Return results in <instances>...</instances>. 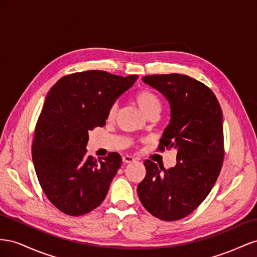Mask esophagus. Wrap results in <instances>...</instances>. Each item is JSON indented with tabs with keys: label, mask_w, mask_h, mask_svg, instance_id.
<instances>
[{
	"label": "esophagus",
	"mask_w": 257,
	"mask_h": 257,
	"mask_svg": "<svg viewBox=\"0 0 257 257\" xmlns=\"http://www.w3.org/2000/svg\"><path fill=\"white\" fill-rule=\"evenodd\" d=\"M136 159L133 157V156H130V155H124V156H122V161L124 164H129V163H134Z\"/></svg>",
	"instance_id": "1"
}]
</instances>
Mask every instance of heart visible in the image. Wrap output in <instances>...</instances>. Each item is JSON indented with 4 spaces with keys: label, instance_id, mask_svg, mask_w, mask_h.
Segmentation results:
<instances>
[{
    "label": "heart",
    "instance_id": "b5f03b06",
    "mask_svg": "<svg viewBox=\"0 0 257 257\" xmlns=\"http://www.w3.org/2000/svg\"><path fill=\"white\" fill-rule=\"evenodd\" d=\"M135 100L137 102L138 106L140 107L143 114L148 115L152 112H160L161 109V102L159 98L156 96L155 93L150 91V90H141L136 93ZM117 111V105L113 104L111 107L108 108L107 116L108 118H113Z\"/></svg>",
    "mask_w": 257,
    "mask_h": 257
}]
</instances>
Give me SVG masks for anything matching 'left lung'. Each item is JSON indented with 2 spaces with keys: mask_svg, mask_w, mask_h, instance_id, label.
<instances>
[{
  "mask_svg": "<svg viewBox=\"0 0 257 257\" xmlns=\"http://www.w3.org/2000/svg\"><path fill=\"white\" fill-rule=\"evenodd\" d=\"M142 79L169 103L170 120L161 136L160 149L177 151V165L166 170L145 160L146 174L138 185V196L152 215L177 221L206 199L222 169V109L210 88L187 75H149Z\"/></svg>",
  "mask_w": 257,
  "mask_h": 257,
  "instance_id": "left-lung-1",
  "label": "left lung"
}]
</instances>
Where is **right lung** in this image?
I'll return each instance as SVG.
<instances>
[{"label": "right lung", "instance_id": "right-lung-1", "mask_svg": "<svg viewBox=\"0 0 257 257\" xmlns=\"http://www.w3.org/2000/svg\"><path fill=\"white\" fill-rule=\"evenodd\" d=\"M138 77L86 71L63 76L48 91L36 123L32 160L44 193L63 213L83 215L104 200L121 157L88 156V131L104 126L108 108Z\"/></svg>", "mask_w": 257, "mask_h": 257}]
</instances>
